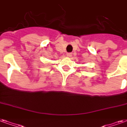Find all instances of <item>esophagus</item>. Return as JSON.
Wrapping results in <instances>:
<instances>
[{
  "label": "esophagus",
  "instance_id": "obj_1",
  "mask_svg": "<svg viewBox=\"0 0 127 127\" xmlns=\"http://www.w3.org/2000/svg\"><path fill=\"white\" fill-rule=\"evenodd\" d=\"M66 56H67V57H71V56H72V53H67V54H66Z\"/></svg>",
  "mask_w": 127,
  "mask_h": 127
}]
</instances>
